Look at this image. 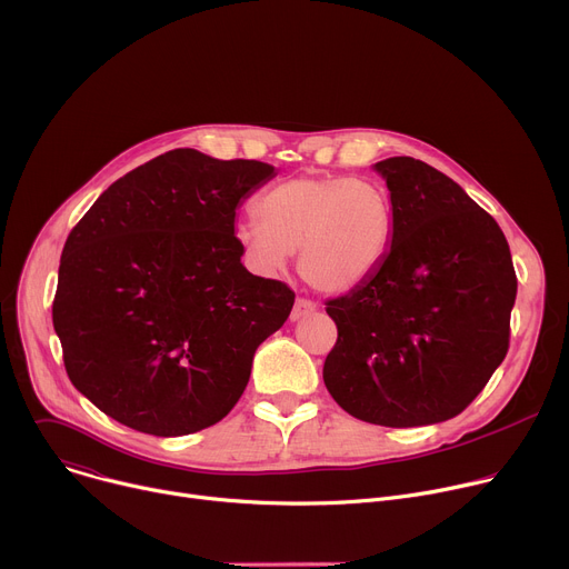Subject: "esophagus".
<instances>
[{"label": "esophagus", "mask_w": 569, "mask_h": 569, "mask_svg": "<svg viewBox=\"0 0 569 569\" xmlns=\"http://www.w3.org/2000/svg\"><path fill=\"white\" fill-rule=\"evenodd\" d=\"M315 308H317V306H315L310 299H303V297H299V299L295 301V306H292L290 319H292V321H297V319H301V317H306V315L315 312Z\"/></svg>", "instance_id": "esophagus-1"}]
</instances>
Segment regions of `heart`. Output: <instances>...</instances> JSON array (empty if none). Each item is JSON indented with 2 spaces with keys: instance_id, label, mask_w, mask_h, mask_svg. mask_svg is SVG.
Instances as JSON below:
<instances>
[{
  "instance_id": "obj_1",
  "label": "heart",
  "mask_w": 569,
  "mask_h": 569,
  "mask_svg": "<svg viewBox=\"0 0 569 569\" xmlns=\"http://www.w3.org/2000/svg\"><path fill=\"white\" fill-rule=\"evenodd\" d=\"M258 219L237 226L246 257L266 272L299 252L301 277L321 292H346L385 266L396 239L391 197L352 176H299L259 199Z\"/></svg>"
}]
</instances>
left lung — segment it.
<instances>
[{
	"mask_svg": "<svg viewBox=\"0 0 569 569\" xmlns=\"http://www.w3.org/2000/svg\"><path fill=\"white\" fill-rule=\"evenodd\" d=\"M389 259L348 295L326 301L337 341L323 385L352 418L393 429L462 413L509 350L516 270L509 246L465 189L436 167L393 156Z\"/></svg>",
	"mask_w": 569,
	"mask_h": 569,
	"instance_id": "left-lung-1",
	"label": "left lung"
}]
</instances>
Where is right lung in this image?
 I'll return each instance as SVG.
<instances>
[{"label":"right lung","mask_w":569,"mask_h":569,"mask_svg":"<svg viewBox=\"0 0 569 569\" xmlns=\"http://www.w3.org/2000/svg\"><path fill=\"white\" fill-rule=\"evenodd\" d=\"M259 160L167 151L120 180L71 230L53 328L73 387L149 436H187L243 396L261 341L295 292L241 263L237 206L272 178Z\"/></svg>","instance_id":"obj_1"}]
</instances>
